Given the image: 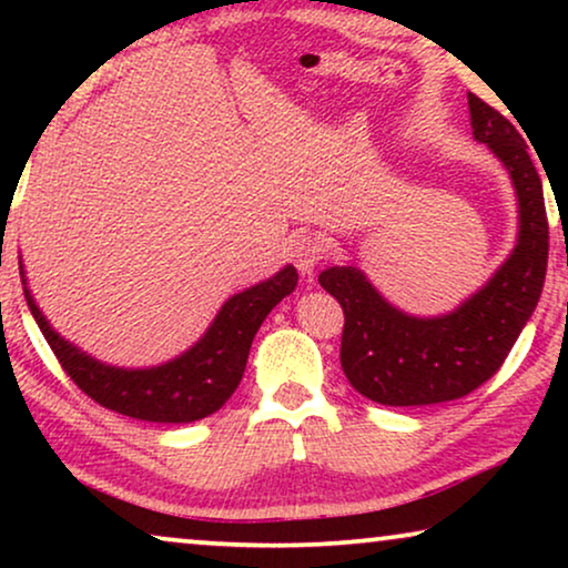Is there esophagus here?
<instances>
[{
    "mask_svg": "<svg viewBox=\"0 0 568 568\" xmlns=\"http://www.w3.org/2000/svg\"><path fill=\"white\" fill-rule=\"evenodd\" d=\"M290 253H292V261H294V266H297L302 274H313L315 271V266H317V261L323 258V245L317 243L315 237H310V235H300V237H294L292 240V247H290Z\"/></svg>",
    "mask_w": 568,
    "mask_h": 568,
    "instance_id": "esophagus-1",
    "label": "esophagus"
}]
</instances>
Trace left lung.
I'll return each instance as SVG.
<instances>
[{
    "instance_id": "left-lung-1",
    "label": "left lung",
    "mask_w": 568,
    "mask_h": 568,
    "mask_svg": "<svg viewBox=\"0 0 568 568\" xmlns=\"http://www.w3.org/2000/svg\"><path fill=\"white\" fill-rule=\"evenodd\" d=\"M473 139L491 150L517 193V243L494 276L445 315L403 313L356 266H331L317 282L344 307L341 367L364 398L432 406L463 398L496 375L538 307L548 266L542 183L519 131L470 92Z\"/></svg>"
}]
</instances>
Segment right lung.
<instances>
[{"label": "right lung", "mask_w": 568, "mask_h": 568, "mask_svg": "<svg viewBox=\"0 0 568 568\" xmlns=\"http://www.w3.org/2000/svg\"><path fill=\"white\" fill-rule=\"evenodd\" d=\"M26 302L61 367L100 406L158 424H191L220 410L243 379L251 344L266 315L297 286V268L284 266L266 282L232 294L196 344L158 367H113L82 352L51 328L30 292L20 261Z\"/></svg>", "instance_id": "1"}]
</instances>
